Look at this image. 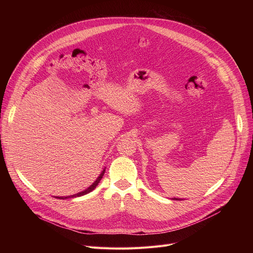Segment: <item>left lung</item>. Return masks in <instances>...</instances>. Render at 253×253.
I'll return each instance as SVG.
<instances>
[{
	"label": "left lung",
	"instance_id": "8db88e82",
	"mask_svg": "<svg viewBox=\"0 0 253 253\" xmlns=\"http://www.w3.org/2000/svg\"><path fill=\"white\" fill-rule=\"evenodd\" d=\"M174 200H178V199H175V198H174Z\"/></svg>",
	"mask_w": 253,
	"mask_h": 253
}]
</instances>
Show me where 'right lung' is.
<instances>
[{
	"mask_svg": "<svg viewBox=\"0 0 253 253\" xmlns=\"http://www.w3.org/2000/svg\"><path fill=\"white\" fill-rule=\"evenodd\" d=\"M103 174H104V170L101 172V174L98 176V178L95 180V182L93 183L91 187H89L87 190H85V191H83V192H81V193H78V194H76V195H73V196H69V197H56L57 199H69V198H75V197H81V196H83V195H86V194H88V193H90L91 191H93L94 190L95 188H96V185L98 184V182L100 181V179L102 178V176H103Z\"/></svg>",
	"mask_w": 253,
	"mask_h": 253,
	"instance_id": "1",
	"label": "right lung"
}]
</instances>
